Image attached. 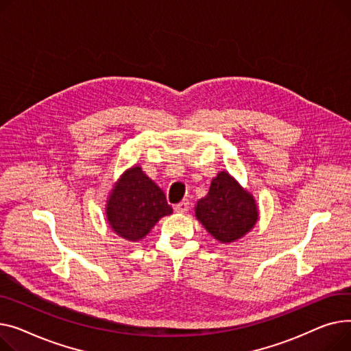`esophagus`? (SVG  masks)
<instances>
[{"label":"esophagus","instance_id":"obj_1","mask_svg":"<svg viewBox=\"0 0 351 351\" xmlns=\"http://www.w3.org/2000/svg\"><path fill=\"white\" fill-rule=\"evenodd\" d=\"M189 208H190V202L189 201H181L174 207L176 213H180V214H185V213L189 211Z\"/></svg>","mask_w":351,"mask_h":351}]
</instances>
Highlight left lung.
Returning a JSON list of instances; mask_svg holds the SVG:
<instances>
[{
  "instance_id": "left-lung-1",
  "label": "left lung",
  "mask_w": 351,
  "mask_h": 351,
  "mask_svg": "<svg viewBox=\"0 0 351 351\" xmlns=\"http://www.w3.org/2000/svg\"><path fill=\"white\" fill-rule=\"evenodd\" d=\"M194 211L204 228L225 245L251 232L259 219L255 197L225 170L213 178L208 194L198 199Z\"/></svg>"
}]
</instances>
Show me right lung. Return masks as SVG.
Here are the masks:
<instances>
[{
    "mask_svg": "<svg viewBox=\"0 0 351 351\" xmlns=\"http://www.w3.org/2000/svg\"><path fill=\"white\" fill-rule=\"evenodd\" d=\"M105 210L112 231L130 242L141 241L162 217L173 214L162 190L140 166L128 169L119 177Z\"/></svg>",
    "mask_w": 351,
    "mask_h": 351,
    "instance_id": "1",
    "label": "right lung"
}]
</instances>
